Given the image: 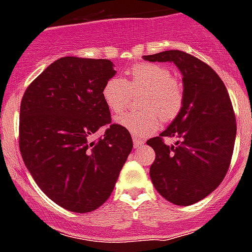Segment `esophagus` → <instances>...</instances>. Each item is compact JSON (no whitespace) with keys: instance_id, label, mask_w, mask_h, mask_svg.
<instances>
[{"instance_id":"1","label":"esophagus","mask_w":252,"mask_h":252,"mask_svg":"<svg viewBox=\"0 0 252 252\" xmlns=\"http://www.w3.org/2000/svg\"><path fill=\"white\" fill-rule=\"evenodd\" d=\"M132 143H134V148H140L143 145V141L138 138H132Z\"/></svg>"}]
</instances>
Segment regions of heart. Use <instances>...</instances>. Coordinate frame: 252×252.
Masks as SVG:
<instances>
[{
    "label": "heart",
    "instance_id": "1",
    "mask_svg": "<svg viewBox=\"0 0 252 252\" xmlns=\"http://www.w3.org/2000/svg\"><path fill=\"white\" fill-rule=\"evenodd\" d=\"M145 91L141 97V112H128L117 122L132 135L145 138L159 127L162 121L171 122L178 117L184 104V89L180 81L172 78L171 70L158 64H136L128 77L114 76L104 84L101 95L112 113L118 114L128 107L132 93Z\"/></svg>",
    "mask_w": 252,
    "mask_h": 252
}]
</instances>
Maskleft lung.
I'll list each match as a JSON object with an SVG mask.
<instances>
[{"label":"left lung","mask_w":252,"mask_h":252,"mask_svg":"<svg viewBox=\"0 0 252 252\" xmlns=\"http://www.w3.org/2000/svg\"><path fill=\"white\" fill-rule=\"evenodd\" d=\"M148 62H171L183 74L184 104L159 136L147 141L156 152L149 175L157 192L179 206L207 197L223 182L236 140V116L218 73L180 50L144 55ZM165 137H174L167 146Z\"/></svg>","instance_id":"obj_1"}]
</instances>
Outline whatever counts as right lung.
Returning <instances> with one entry per match:
<instances>
[{"mask_svg": "<svg viewBox=\"0 0 252 252\" xmlns=\"http://www.w3.org/2000/svg\"><path fill=\"white\" fill-rule=\"evenodd\" d=\"M114 74L111 60L65 56L50 64L23 95V161L41 190L73 213H90L109 198L132 149L130 132L112 124L101 95ZM100 128L104 135L93 142Z\"/></svg>", "mask_w": 252, "mask_h": 252, "instance_id": "add662e5", "label": "right lung"}]
</instances>
